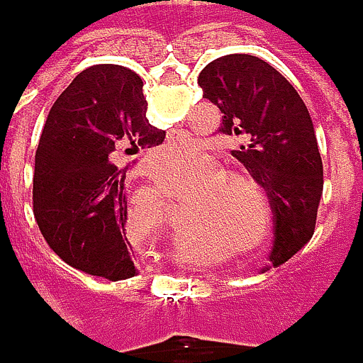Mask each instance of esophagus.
I'll return each instance as SVG.
<instances>
[{"label": "esophagus", "instance_id": "1", "mask_svg": "<svg viewBox=\"0 0 363 363\" xmlns=\"http://www.w3.org/2000/svg\"><path fill=\"white\" fill-rule=\"evenodd\" d=\"M179 138H181V134L177 130H172V134H168V142H179Z\"/></svg>", "mask_w": 363, "mask_h": 363}]
</instances>
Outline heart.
Here are the masks:
<instances>
[{
  "label": "heart",
  "mask_w": 363,
  "mask_h": 363,
  "mask_svg": "<svg viewBox=\"0 0 363 363\" xmlns=\"http://www.w3.org/2000/svg\"><path fill=\"white\" fill-rule=\"evenodd\" d=\"M172 177L184 186H199L193 195L189 229L209 233L217 244L238 256H250L270 238L272 213L262 182L245 170H229L217 158L189 152L172 166Z\"/></svg>",
  "instance_id": "1"
}]
</instances>
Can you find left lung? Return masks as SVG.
<instances>
[{"mask_svg":"<svg viewBox=\"0 0 363 363\" xmlns=\"http://www.w3.org/2000/svg\"><path fill=\"white\" fill-rule=\"evenodd\" d=\"M199 85L223 113L219 132L238 142L231 156L268 193L274 213L270 262L282 264L311 240L323 193V162L307 107L274 67L252 55L215 58Z\"/></svg>","mask_w":363,"mask_h":363,"instance_id":"left-lung-1","label":"left lung"}]
</instances>
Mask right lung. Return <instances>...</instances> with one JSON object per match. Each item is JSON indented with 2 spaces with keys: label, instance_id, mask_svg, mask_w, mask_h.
Returning a JSON list of instances; mask_svg holds the SVG:
<instances>
[{
  "label": "right lung",
  "instance_id": "add662e5",
  "mask_svg": "<svg viewBox=\"0 0 363 363\" xmlns=\"http://www.w3.org/2000/svg\"><path fill=\"white\" fill-rule=\"evenodd\" d=\"M142 79L119 65L79 72L56 99L34 164V215L56 254L91 276L138 274L125 238V160L162 144L146 119Z\"/></svg>",
  "mask_w": 363,
  "mask_h": 363
}]
</instances>
